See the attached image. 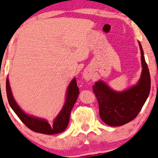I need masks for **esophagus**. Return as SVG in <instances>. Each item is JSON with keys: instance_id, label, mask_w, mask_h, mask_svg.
<instances>
[{"instance_id": "1", "label": "esophagus", "mask_w": 158, "mask_h": 158, "mask_svg": "<svg viewBox=\"0 0 158 158\" xmlns=\"http://www.w3.org/2000/svg\"><path fill=\"white\" fill-rule=\"evenodd\" d=\"M83 77L85 78V79H86V80L88 81L90 80V79H91L92 76H91V74L89 72H88V71H85L84 73H83Z\"/></svg>"}]
</instances>
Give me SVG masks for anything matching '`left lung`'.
Returning a JSON list of instances; mask_svg holds the SVG:
<instances>
[{
    "instance_id": "left-lung-1",
    "label": "left lung",
    "mask_w": 158,
    "mask_h": 158,
    "mask_svg": "<svg viewBox=\"0 0 158 158\" xmlns=\"http://www.w3.org/2000/svg\"><path fill=\"white\" fill-rule=\"evenodd\" d=\"M139 47L143 72L136 85L123 92L112 91L101 81L93 85V91L98 101L100 118L110 126H121L133 120L139 113L150 93L149 70L140 43Z\"/></svg>"
}]
</instances>
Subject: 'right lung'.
Segmentation results:
<instances>
[{"label": "right lung", "mask_w": 158, "mask_h": 158, "mask_svg": "<svg viewBox=\"0 0 158 158\" xmlns=\"http://www.w3.org/2000/svg\"><path fill=\"white\" fill-rule=\"evenodd\" d=\"M6 90L9 103L15 112V113L19 118L20 120L31 131L48 135L60 133L63 132L67 128L69 124V121H70L71 110L75 104L79 93V88L77 87V83H76V79H73L71 81L68 89H67V99H66L65 104L61 112L57 116L52 125H50L44 119L37 118L27 115L21 110L19 106L15 103L14 98L12 95L8 78H6Z\"/></svg>", "instance_id": "right-lung-1"}]
</instances>
